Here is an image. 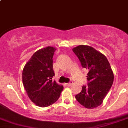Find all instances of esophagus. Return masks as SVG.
<instances>
[{"label": "esophagus", "mask_w": 128, "mask_h": 128, "mask_svg": "<svg viewBox=\"0 0 128 128\" xmlns=\"http://www.w3.org/2000/svg\"><path fill=\"white\" fill-rule=\"evenodd\" d=\"M72 84V81H71V82H68V83L66 84V86H71Z\"/></svg>", "instance_id": "esophagus-1"}]
</instances>
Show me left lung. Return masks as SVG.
Segmentation results:
<instances>
[{
	"mask_svg": "<svg viewBox=\"0 0 128 128\" xmlns=\"http://www.w3.org/2000/svg\"><path fill=\"white\" fill-rule=\"evenodd\" d=\"M72 51L82 66L88 71V86H82V91L76 95V99L86 108H97L102 103L114 82L109 62L104 54L91 46L79 45L74 48Z\"/></svg>",
	"mask_w": 128,
	"mask_h": 128,
	"instance_id": "8db88e82",
	"label": "left lung"
}]
</instances>
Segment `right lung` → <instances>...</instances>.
<instances>
[{"instance_id":"obj_1","label":"right lung","mask_w":128,"mask_h":128,"mask_svg":"<svg viewBox=\"0 0 128 128\" xmlns=\"http://www.w3.org/2000/svg\"><path fill=\"white\" fill-rule=\"evenodd\" d=\"M56 49L51 46L35 52L22 71V82L30 100L41 108L52 105L58 100L64 86L52 81L53 56Z\"/></svg>"}]
</instances>
